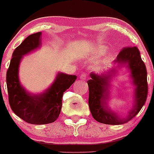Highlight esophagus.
<instances>
[{
    "instance_id": "obj_1",
    "label": "esophagus",
    "mask_w": 154,
    "mask_h": 154,
    "mask_svg": "<svg viewBox=\"0 0 154 154\" xmlns=\"http://www.w3.org/2000/svg\"><path fill=\"white\" fill-rule=\"evenodd\" d=\"M80 78L82 80H85L86 78H87V74L86 73H82L80 75Z\"/></svg>"
}]
</instances>
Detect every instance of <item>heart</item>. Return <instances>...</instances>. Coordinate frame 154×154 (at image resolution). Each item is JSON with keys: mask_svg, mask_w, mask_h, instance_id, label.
I'll return each instance as SVG.
<instances>
[{"mask_svg": "<svg viewBox=\"0 0 154 154\" xmlns=\"http://www.w3.org/2000/svg\"><path fill=\"white\" fill-rule=\"evenodd\" d=\"M106 50H107V48L105 47L100 45V46H98L93 49L92 55L94 57L100 56V55H103L106 52Z\"/></svg>", "mask_w": 154, "mask_h": 154, "instance_id": "1", "label": "heart"}]
</instances>
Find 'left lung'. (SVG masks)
Instances as JSON below:
<instances>
[{
    "label": "left lung",
    "mask_w": 154,
    "mask_h": 154,
    "mask_svg": "<svg viewBox=\"0 0 154 154\" xmlns=\"http://www.w3.org/2000/svg\"><path fill=\"white\" fill-rule=\"evenodd\" d=\"M113 63V68L107 72L90 74L91 80L87 82L89 88L88 104L92 116L98 122L120 125L126 124L135 117L146 103L148 95L147 71L137 47L122 49ZM122 65H126L130 70L131 84L134 85L133 107L130 108L125 117L119 116L109 105L111 80Z\"/></svg>",
    "instance_id": "1"
}]
</instances>
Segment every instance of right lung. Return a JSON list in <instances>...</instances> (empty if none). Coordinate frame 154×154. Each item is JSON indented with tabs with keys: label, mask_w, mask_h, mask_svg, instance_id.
<instances>
[{
	"label": "right lung",
	"mask_w": 154,
	"mask_h": 154,
	"mask_svg": "<svg viewBox=\"0 0 154 154\" xmlns=\"http://www.w3.org/2000/svg\"><path fill=\"white\" fill-rule=\"evenodd\" d=\"M42 45L41 32L28 36L14 50L6 73L8 102L11 109L23 121L36 125L56 121L61 110L63 92L77 80L76 75L58 72L52 85L41 94H31L25 90L19 79L20 61L25 55Z\"/></svg>",
	"instance_id": "add662e5"
}]
</instances>
